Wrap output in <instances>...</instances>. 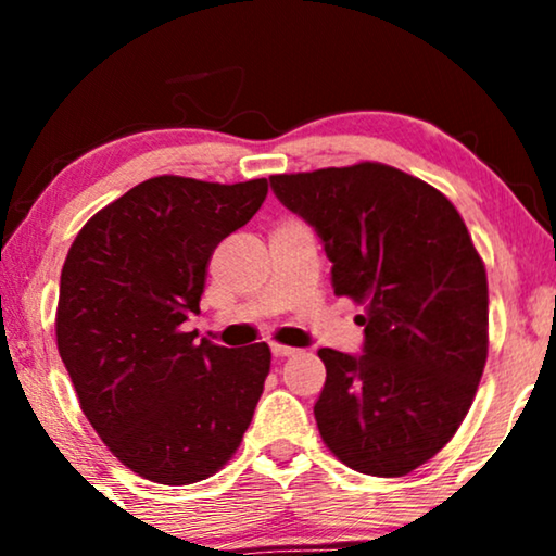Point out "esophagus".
I'll return each mask as SVG.
<instances>
[{
  "label": "esophagus",
  "instance_id": "1",
  "mask_svg": "<svg viewBox=\"0 0 556 556\" xmlns=\"http://www.w3.org/2000/svg\"><path fill=\"white\" fill-rule=\"evenodd\" d=\"M270 352H273V356H276V359H286V356L299 354V349L283 346V344H270Z\"/></svg>",
  "mask_w": 556,
  "mask_h": 556
}]
</instances>
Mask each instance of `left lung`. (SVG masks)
Listing matches in <instances>:
<instances>
[{"label": "left lung", "mask_w": 556, "mask_h": 556, "mask_svg": "<svg viewBox=\"0 0 556 556\" xmlns=\"http://www.w3.org/2000/svg\"><path fill=\"white\" fill-rule=\"evenodd\" d=\"M270 189L321 238L333 293L364 306L362 354L318 349V432L349 468L405 476L460 428L489 356L468 227L435 187L377 162L276 174Z\"/></svg>", "instance_id": "8db88e82"}]
</instances>
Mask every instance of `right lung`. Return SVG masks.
<instances>
[{"instance_id":"obj_1","label":"right lung","mask_w":556,"mask_h":556,"mask_svg":"<svg viewBox=\"0 0 556 556\" xmlns=\"http://www.w3.org/2000/svg\"><path fill=\"white\" fill-rule=\"evenodd\" d=\"M268 181L154 177L86 223L67 250L58 352L80 409L149 481L197 483L238 451L270 371L268 344L217 346L185 331L207 263L261 210Z\"/></svg>"}]
</instances>
